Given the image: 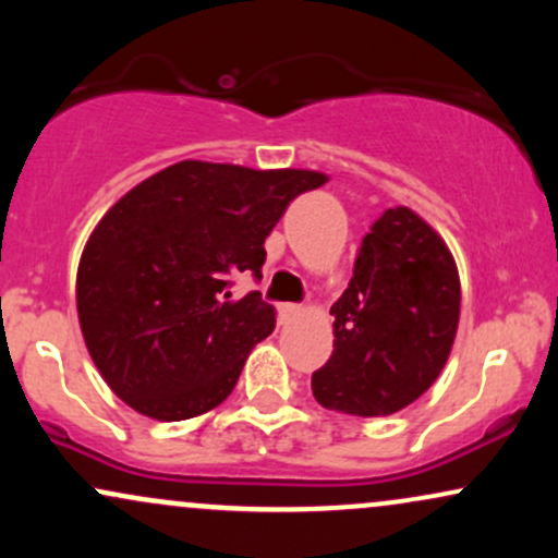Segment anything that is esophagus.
Returning <instances> with one entry per match:
<instances>
[{"label": "esophagus", "instance_id": "1", "mask_svg": "<svg viewBox=\"0 0 558 558\" xmlns=\"http://www.w3.org/2000/svg\"><path fill=\"white\" fill-rule=\"evenodd\" d=\"M301 315V306L299 304H286L283 306V317H296Z\"/></svg>", "mask_w": 558, "mask_h": 558}]
</instances>
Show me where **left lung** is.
<instances>
[{
    "label": "left lung",
    "instance_id": "obj_1",
    "mask_svg": "<svg viewBox=\"0 0 558 558\" xmlns=\"http://www.w3.org/2000/svg\"><path fill=\"white\" fill-rule=\"evenodd\" d=\"M462 288L451 252L412 209H386L362 239L354 275L330 306L332 354L312 375L325 409L356 417L417 401L451 354Z\"/></svg>",
    "mask_w": 558,
    "mask_h": 558
}]
</instances>
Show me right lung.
<instances>
[{
  "label": "right lung",
  "instance_id": "right-lung-1",
  "mask_svg": "<svg viewBox=\"0 0 558 558\" xmlns=\"http://www.w3.org/2000/svg\"><path fill=\"white\" fill-rule=\"evenodd\" d=\"M328 178L312 170L170 165L101 217L78 265V319L88 354L114 393L146 417H198L230 396L275 310L248 291L265 239L288 204Z\"/></svg>",
  "mask_w": 558,
  "mask_h": 558
}]
</instances>
